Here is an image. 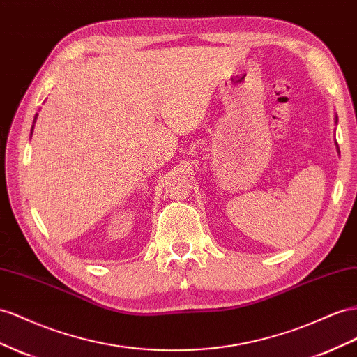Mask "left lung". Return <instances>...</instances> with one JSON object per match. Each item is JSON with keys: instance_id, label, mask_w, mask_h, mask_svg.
<instances>
[{"instance_id": "1", "label": "left lung", "mask_w": 357, "mask_h": 357, "mask_svg": "<svg viewBox=\"0 0 357 357\" xmlns=\"http://www.w3.org/2000/svg\"><path fill=\"white\" fill-rule=\"evenodd\" d=\"M335 123H338V117H335Z\"/></svg>"}]
</instances>
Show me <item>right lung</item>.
I'll use <instances>...</instances> for the list:
<instances>
[{
  "label": "right lung",
  "mask_w": 357,
  "mask_h": 357,
  "mask_svg": "<svg viewBox=\"0 0 357 357\" xmlns=\"http://www.w3.org/2000/svg\"><path fill=\"white\" fill-rule=\"evenodd\" d=\"M36 119H37V114H36V117H34V120H36ZM33 128H34V126H33ZM31 133H33V129H31Z\"/></svg>",
  "instance_id": "obj_1"
}]
</instances>
